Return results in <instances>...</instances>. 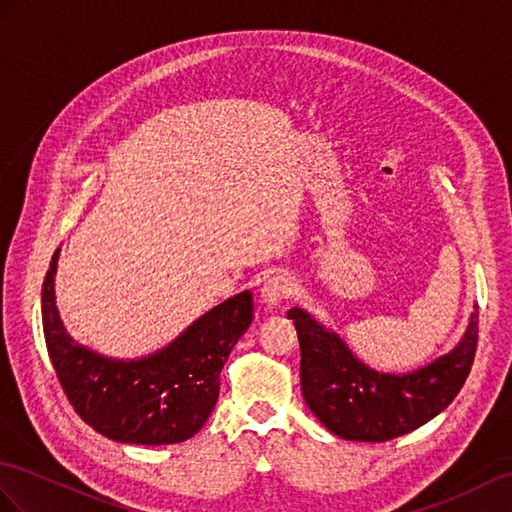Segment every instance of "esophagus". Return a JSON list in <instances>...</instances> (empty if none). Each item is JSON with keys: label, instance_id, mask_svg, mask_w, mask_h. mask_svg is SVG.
I'll list each match as a JSON object with an SVG mask.
<instances>
[{"label": "esophagus", "instance_id": "esophagus-1", "mask_svg": "<svg viewBox=\"0 0 512 512\" xmlns=\"http://www.w3.org/2000/svg\"><path fill=\"white\" fill-rule=\"evenodd\" d=\"M293 293H295L293 280L289 276H284V273H276V276H271L265 282L263 291H260V297H263V302L267 306L273 308V306H280L284 299H289Z\"/></svg>", "mask_w": 512, "mask_h": 512}]
</instances>
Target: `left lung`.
<instances>
[{
    "label": "left lung",
    "mask_w": 512,
    "mask_h": 512,
    "mask_svg": "<svg viewBox=\"0 0 512 512\" xmlns=\"http://www.w3.org/2000/svg\"><path fill=\"white\" fill-rule=\"evenodd\" d=\"M299 378L308 408L345 441L382 443L417 430L452 404L469 376L478 347V308L450 354L410 373H380L350 352L339 334L302 308H291Z\"/></svg>",
    "instance_id": "obj_1"
}]
</instances>
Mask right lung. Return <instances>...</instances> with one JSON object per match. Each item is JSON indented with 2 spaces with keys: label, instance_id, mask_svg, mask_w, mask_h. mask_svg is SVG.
I'll return each mask as SVG.
<instances>
[{
  "label": "right lung",
  "instance_id": "obj_1",
  "mask_svg": "<svg viewBox=\"0 0 512 512\" xmlns=\"http://www.w3.org/2000/svg\"><path fill=\"white\" fill-rule=\"evenodd\" d=\"M43 282V332L62 391L89 426L119 443L169 445L202 430L219 397V373L254 317L252 293L221 302L176 341L139 360H115L76 343L62 326L54 276Z\"/></svg>",
  "mask_w": 512,
  "mask_h": 512
}]
</instances>
